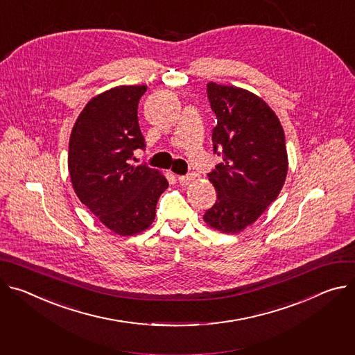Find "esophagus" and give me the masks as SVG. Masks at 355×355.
I'll return each mask as SVG.
<instances>
[{
    "instance_id": "esophagus-1",
    "label": "esophagus",
    "mask_w": 355,
    "mask_h": 355,
    "mask_svg": "<svg viewBox=\"0 0 355 355\" xmlns=\"http://www.w3.org/2000/svg\"><path fill=\"white\" fill-rule=\"evenodd\" d=\"M192 180H194V174H187V175H178V182L181 185H188Z\"/></svg>"
}]
</instances>
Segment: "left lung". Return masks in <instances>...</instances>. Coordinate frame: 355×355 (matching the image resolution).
<instances>
[{"label":"left lung","instance_id":"left-lung-1","mask_svg":"<svg viewBox=\"0 0 355 355\" xmlns=\"http://www.w3.org/2000/svg\"><path fill=\"white\" fill-rule=\"evenodd\" d=\"M207 94L216 116L214 154L223 161L208 173L216 202L204 219L218 231L235 234L279 196L287 174L284 132L275 112L245 89L209 82Z\"/></svg>","mask_w":355,"mask_h":355}]
</instances>
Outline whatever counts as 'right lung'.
<instances>
[{"label":"right lung","mask_w":355,"mask_h":355,"mask_svg":"<svg viewBox=\"0 0 355 355\" xmlns=\"http://www.w3.org/2000/svg\"><path fill=\"white\" fill-rule=\"evenodd\" d=\"M147 86H119L93 98L79 114L69 140L68 167L78 198L113 232L128 236L148 228L164 175L146 164L133 167L146 141L139 101Z\"/></svg>","instance_id":"add662e5"}]
</instances>
